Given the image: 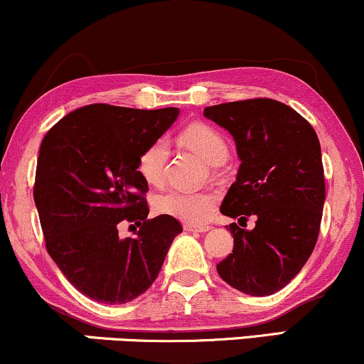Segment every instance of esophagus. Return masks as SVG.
<instances>
[{
  "label": "esophagus",
  "instance_id": "esophagus-1",
  "mask_svg": "<svg viewBox=\"0 0 364 364\" xmlns=\"http://www.w3.org/2000/svg\"><path fill=\"white\" fill-rule=\"evenodd\" d=\"M183 230H186V232L206 233L208 230H209V226L208 225H189V223H186V225H183Z\"/></svg>",
  "mask_w": 364,
  "mask_h": 364
}]
</instances>
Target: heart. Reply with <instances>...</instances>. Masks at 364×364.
<instances>
[{
  "mask_svg": "<svg viewBox=\"0 0 364 364\" xmlns=\"http://www.w3.org/2000/svg\"><path fill=\"white\" fill-rule=\"evenodd\" d=\"M178 139L192 151L206 160L208 164L218 165L228 156V146L220 131L209 124L194 122L187 126ZM168 158V143L156 139L141 151L138 158V172L144 182L158 186L164 181L165 164ZM218 196L211 191H178L172 189L160 194L155 199V209L161 215H168L189 225H200L208 221L215 213Z\"/></svg>",
  "mask_w": 364,
  "mask_h": 364,
  "instance_id": "b5f03b06",
  "label": "heart"
}]
</instances>
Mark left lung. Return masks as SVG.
<instances>
[{
	"label": "left lung",
	"mask_w": 364,
	"mask_h": 364,
	"mask_svg": "<svg viewBox=\"0 0 364 364\" xmlns=\"http://www.w3.org/2000/svg\"><path fill=\"white\" fill-rule=\"evenodd\" d=\"M204 117L233 136L242 161L221 215L240 218V225L258 218L252 230L230 225L233 250L216 266L218 274L238 291L267 296L301 271L317 243L326 200L317 132L272 98L206 107Z\"/></svg>",
	"instance_id": "1"
}]
</instances>
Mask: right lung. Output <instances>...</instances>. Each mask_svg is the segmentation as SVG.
<instances>
[{"instance_id": "obj_1", "label": "right lung", "mask_w": 364, "mask_h": 364, "mask_svg": "<svg viewBox=\"0 0 364 364\" xmlns=\"http://www.w3.org/2000/svg\"><path fill=\"white\" fill-rule=\"evenodd\" d=\"M178 109L92 104L73 110L44 136L33 200L46 249L66 279L92 300L127 303L156 279L182 225L148 220V182L138 158L175 122ZM140 226L121 239L117 226Z\"/></svg>"}]
</instances>
